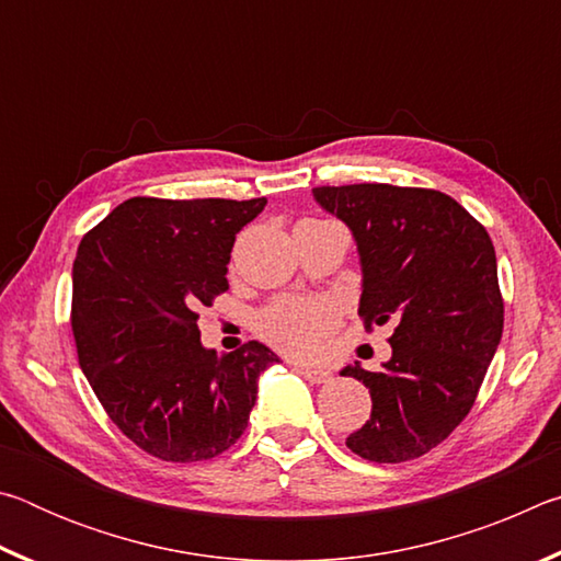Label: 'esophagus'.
<instances>
[{
  "label": "esophagus",
  "instance_id": "obj_1",
  "mask_svg": "<svg viewBox=\"0 0 561 561\" xmlns=\"http://www.w3.org/2000/svg\"><path fill=\"white\" fill-rule=\"evenodd\" d=\"M297 371L311 383H329L331 381V374L321 366H297Z\"/></svg>",
  "mask_w": 561,
  "mask_h": 561
}]
</instances>
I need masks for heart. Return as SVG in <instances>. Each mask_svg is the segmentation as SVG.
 I'll return each instance as SVG.
<instances>
[{"instance_id":"1","label":"heart","mask_w":561,"mask_h":561,"mask_svg":"<svg viewBox=\"0 0 561 561\" xmlns=\"http://www.w3.org/2000/svg\"><path fill=\"white\" fill-rule=\"evenodd\" d=\"M260 334L284 354L307 356L336 327V311L319 299H277L260 314Z\"/></svg>"}]
</instances>
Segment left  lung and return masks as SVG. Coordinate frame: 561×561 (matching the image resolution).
Wrapping results in <instances>:
<instances>
[{
  "instance_id": "1",
  "label": "left lung",
  "mask_w": 561,
  "mask_h": 561,
  "mask_svg": "<svg viewBox=\"0 0 561 561\" xmlns=\"http://www.w3.org/2000/svg\"><path fill=\"white\" fill-rule=\"evenodd\" d=\"M314 201L354 232L364 327L396 324L383 371L358 364L341 371L364 383L374 403L346 445L371 462L421 458L470 413L502 339L495 247L440 190L321 185Z\"/></svg>"
}]
</instances>
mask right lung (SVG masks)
Here are the masks:
<instances>
[{
	"mask_svg": "<svg viewBox=\"0 0 561 561\" xmlns=\"http://www.w3.org/2000/svg\"><path fill=\"white\" fill-rule=\"evenodd\" d=\"M264 205L130 197L79 244L71 329L81 371L118 431L153 458L225 453L247 428L260 374L279 360L260 341L220 356L197 329L201 309L230 289L234 234Z\"/></svg>",
	"mask_w": 561,
	"mask_h": 561,
	"instance_id": "obj_1",
	"label": "right lung"
}]
</instances>
